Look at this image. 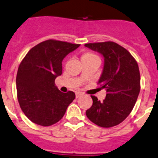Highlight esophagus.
Here are the masks:
<instances>
[{"label": "esophagus", "mask_w": 158, "mask_h": 158, "mask_svg": "<svg viewBox=\"0 0 158 158\" xmlns=\"http://www.w3.org/2000/svg\"><path fill=\"white\" fill-rule=\"evenodd\" d=\"M82 96V93L81 92H77L76 93V98H79L81 96Z\"/></svg>", "instance_id": "1"}]
</instances>
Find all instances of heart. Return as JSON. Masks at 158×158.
Instances as JSON below:
<instances>
[{
	"label": "heart",
	"mask_w": 158,
	"mask_h": 158,
	"mask_svg": "<svg viewBox=\"0 0 158 158\" xmlns=\"http://www.w3.org/2000/svg\"><path fill=\"white\" fill-rule=\"evenodd\" d=\"M94 57H98L95 53L91 52H86L81 56V59H88V58H94Z\"/></svg>",
	"instance_id": "1"
}]
</instances>
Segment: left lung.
<instances>
[{
  "label": "left lung",
  "instance_id": "left-lung-1",
  "mask_svg": "<svg viewBox=\"0 0 158 158\" xmlns=\"http://www.w3.org/2000/svg\"><path fill=\"white\" fill-rule=\"evenodd\" d=\"M85 46L103 55L105 63L98 84L106 89L103 101L91 96L92 106L85 111V114L100 127L118 125L131 113L139 96V65L128 50L114 42L90 43Z\"/></svg>",
  "mask_w": 158,
  "mask_h": 158
}]
</instances>
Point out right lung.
Wrapping results in <instances>:
<instances>
[{"instance_id": "add662e5", "label": "right lung", "mask_w": 158, "mask_h": 158, "mask_svg": "<svg viewBox=\"0 0 158 158\" xmlns=\"http://www.w3.org/2000/svg\"><path fill=\"white\" fill-rule=\"evenodd\" d=\"M80 44L48 40L25 55L16 76L17 98L24 114L41 126L54 124L65 114L75 93L61 92L55 79L62 73V62Z\"/></svg>"}]
</instances>
